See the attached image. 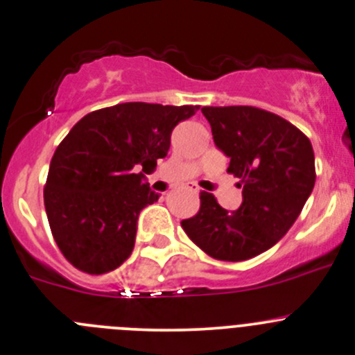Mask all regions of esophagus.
Masks as SVG:
<instances>
[{"label": "esophagus", "mask_w": 355, "mask_h": 355, "mask_svg": "<svg viewBox=\"0 0 355 355\" xmlns=\"http://www.w3.org/2000/svg\"><path fill=\"white\" fill-rule=\"evenodd\" d=\"M186 189H188V191L194 193V194H198V188H196V186H186Z\"/></svg>", "instance_id": "34e87169"}]
</instances>
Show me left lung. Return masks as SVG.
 <instances>
[{
    "label": "left lung",
    "instance_id": "1",
    "mask_svg": "<svg viewBox=\"0 0 355 355\" xmlns=\"http://www.w3.org/2000/svg\"><path fill=\"white\" fill-rule=\"evenodd\" d=\"M215 146L240 179L242 205L228 211L201 193L200 211L181 225L188 237L220 261H247L288 234L315 186V154L303 132L254 106H203Z\"/></svg>",
    "mask_w": 355,
    "mask_h": 355
}]
</instances>
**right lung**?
Listing matches in <instances>:
<instances>
[{"instance_id":"add662e5","label":"right lung","mask_w":355,"mask_h":355,"mask_svg":"<svg viewBox=\"0 0 355 355\" xmlns=\"http://www.w3.org/2000/svg\"><path fill=\"white\" fill-rule=\"evenodd\" d=\"M200 106L121 103L87 113L59 144L44 203L64 257L87 274L120 268L135 245L139 215L159 194L146 175L164 159L171 133ZM143 173L135 174V167Z\"/></svg>"}]
</instances>
